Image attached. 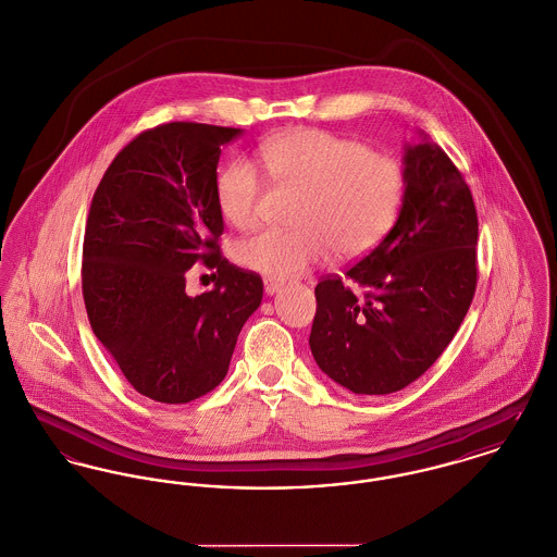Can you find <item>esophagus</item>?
Segmentation results:
<instances>
[{"label": "esophagus", "instance_id": "obj_1", "mask_svg": "<svg viewBox=\"0 0 557 557\" xmlns=\"http://www.w3.org/2000/svg\"><path fill=\"white\" fill-rule=\"evenodd\" d=\"M282 286H284V282L277 280V277H264V293L267 295H275Z\"/></svg>", "mask_w": 557, "mask_h": 557}]
</instances>
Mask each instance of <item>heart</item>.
I'll return each mask as SVG.
<instances>
[{
  "label": "heart",
  "instance_id": "b5f03b06",
  "mask_svg": "<svg viewBox=\"0 0 557 557\" xmlns=\"http://www.w3.org/2000/svg\"><path fill=\"white\" fill-rule=\"evenodd\" d=\"M275 182L300 188L297 228H264L239 242L237 260L269 277L300 275L333 257L369 255L392 228L403 193L400 163L364 141L322 128H299L264 141L258 150ZM264 182L244 159L215 177V206L222 218L248 231L260 222Z\"/></svg>",
  "mask_w": 557,
  "mask_h": 557
}]
</instances>
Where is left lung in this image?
I'll list each match as a JSON object with an SVG mask.
<instances>
[{"instance_id": "8db88e82", "label": "left lung", "mask_w": 557, "mask_h": 557, "mask_svg": "<svg viewBox=\"0 0 557 557\" xmlns=\"http://www.w3.org/2000/svg\"><path fill=\"white\" fill-rule=\"evenodd\" d=\"M476 239L465 175L438 146H407L396 224L343 277L315 286L309 347L318 367L354 394H389L422 377L471 307Z\"/></svg>"}]
</instances>
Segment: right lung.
Listing matches in <instances>:
<instances>
[{"label": "right lung", "instance_id": "right-lung-1", "mask_svg": "<svg viewBox=\"0 0 557 557\" xmlns=\"http://www.w3.org/2000/svg\"><path fill=\"white\" fill-rule=\"evenodd\" d=\"M239 133L201 123L146 128L92 195L83 246L88 322L128 384L157 403L212 392L262 299L260 275L220 252L215 168L220 146ZM195 261L219 280L188 298L185 271Z\"/></svg>", "mask_w": 557, "mask_h": 557}]
</instances>
